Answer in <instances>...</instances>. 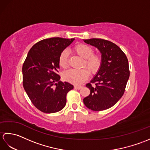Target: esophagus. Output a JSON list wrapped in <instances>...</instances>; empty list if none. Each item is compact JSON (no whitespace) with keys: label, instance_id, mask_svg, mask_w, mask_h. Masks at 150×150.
Segmentation results:
<instances>
[{"label":"esophagus","instance_id":"34e87169","mask_svg":"<svg viewBox=\"0 0 150 150\" xmlns=\"http://www.w3.org/2000/svg\"><path fill=\"white\" fill-rule=\"evenodd\" d=\"M74 88L75 89H78V90H80V89H81L82 87L81 86H75Z\"/></svg>","mask_w":150,"mask_h":150}]
</instances>
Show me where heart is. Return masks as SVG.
Returning a JSON list of instances; mask_svg holds the SVG:
<instances>
[{
	"mask_svg": "<svg viewBox=\"0 0 150 150\" xmlns=\"http://www.w3.org/2000/svg\"><path fill=\"white\" fill-rule=\"evenodd\" d=\"M73 50L78 56L83 59L82 67L88 69L91 74L97 73L102 63V57L100 55L94 54L93 49L91 46L84 44H78L74 46ZM59 64L60 68L63 69H66L68 67V53L66 51H63L60 53ZM87 70L82 68L79 70H68L63 73V79L73 84H81L89 77V71Z\"/></svg>",
	"mask_w": 150,
	"mask_h": 150,
	"instance_id": "obj_1",
	"label": "heart"
}]
</instances>
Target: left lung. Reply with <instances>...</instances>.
<instances>
[{"label": "left lung", "mask_w": 150, "mask_h": 150, "mask_svg": "<svg viewBox=\"0 0 150 150\" xmlns=\"http://www.w3.org/2000/svg\"><path fill=\"white\" fill-rule=\"evenodd\" d=\"M100 51L102 63L90 83L86 85L90 94L84 104L93 111H103L114 106L125 91L129 77L128 59L115 44L101 39L83 40Z\"/></svg>", "instance_id": "8db88e82"}]
</instances>
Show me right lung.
I'll return each instance as SVG.
<instances>
[{"label": "right lung", "instance_id": "1", "mask_svg": "<svg viewBox=\"0 0 150 150\" xmlns=\"http://www.w3.org/2000/svg\"><path fill=\"white\" fill-rule=\"evenodd\" d=\"M75 39L53 37L39 41L31 47L22 66L23 86L38 110L53 113L62 110L66 95L73 89L68 82L60 81L59 59Z\"/></svg>", "mask_w": 150, "mask_h": 150}]
</instances>
